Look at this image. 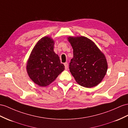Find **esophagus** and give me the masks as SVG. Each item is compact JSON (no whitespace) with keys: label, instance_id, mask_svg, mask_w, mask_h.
Here are the masks:
<instances>
[{"label":"esophagus","instance_id":"34e87169","mask_svg":"<svg viewBox=\"0 0 128 128\" xmlns=\"http://www.w3.org/2000/svg\"><path fill=\"white\" fill-rule=\"evenodd\" d=\"M64 66H65V69H67L68 68V63H65L64 64Z\"/></svg>","mask_w":128,"mask_h":128}]
</instances>
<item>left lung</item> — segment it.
<instances>
[{
    "label": "left lung",
    "mask_w": 128,
    "mask_h": 128,
    "mask_svg": "<svg viewBox=\"0 0 128 128\" xmlns=\"http://www.w3.org/2000/svg\"><path fill=\"white\" fill-rule=\"evenodd\" d=\"M73 48L74 57L69 63V70L80 86H95L106 75L108 64L105 56L94 42L86 37L68 38Z\"/></svg>",
    "instance_id": "8db88e82"
}]
</instances>
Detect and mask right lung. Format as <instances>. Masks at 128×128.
I'll return each instance as SVG.
<instances>
[{"label":"right lung","mask_w":128,"mask_h":128,"mask_svg":"<svg viewBox=\"0 0 128 128\" xmlns=\"http://www.w3.org/2000/svg\"><path fill=\"white\" fill-rule=\"evenodd\" d=\"M54 45L51 38H42L33 48L28 62L26 68L29 77L40 86H48L65 68L54 51Z\"/></svg>","instance_id":"obj_1"}]
</instances>
